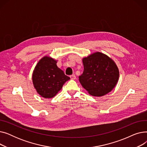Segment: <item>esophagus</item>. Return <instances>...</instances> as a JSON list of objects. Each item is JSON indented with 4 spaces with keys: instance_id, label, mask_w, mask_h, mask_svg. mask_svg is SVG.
<instances>
[{
    "instance_id": "1",
    "label": "esophagus",
    "mask_w": 147,
    "mask_h": 147,
    "mask_svg": "<svg viewBox=\"0 0 147 147\" xmlns=\"http://www.w3.org/2000/svg\"><path fill=\"white\" fill-rule=\"evenodd\" d=\"M76 78V77L75 75H71V76H70V79H71V80H75Z\"/></svg>"
}]
</instances>
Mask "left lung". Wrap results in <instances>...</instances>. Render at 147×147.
<instances>
[{"label": "left lung", "mask_w": 147, "mask_h": 147, "mask_svg": "<svg viewBox=\"0 0 147 147\" xmlns=\"http://www.w3.org/2000/svg\"><path fill=\"white\" fill-rule=\"evenodd\" d=\"M83 74L79 77L83 88L94 96H102L110 92L119 78L115 62L105 54L96 52L82 59Z\"/></svg>", "instance_id": "1"}]
</instances>
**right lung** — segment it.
Here are the masks:
<instances>
[{
    "label": "right lung",
    "mask_w": 147,
    "mask_h": 147,
    "mask_svg": "<svg viewBox=\"0 0 147 147\" xmlns=\"http://www.w3.org/2000/svg\"><path fill=\"white\" fill-rule=\"evenodd\" d=\"M57 60L45 56L36 64L33 71L32 82L36 92L42 97L52 98L70 79L57 67Z\"/></svg>",
    "instance_id": "1"
}]
</instances>
